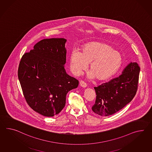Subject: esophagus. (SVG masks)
Segmentation results:
<instances>
[{"label":"esophagus","mask_w":152,"mask_h":152,"mask_svg":"<svg viewBox=\"0 0 152 152\" xmlns=\"http://www.w3.org/2000/svg\"><path fill=\"white\" fill-rule=\"evenodd\" d=\"M80 86H81V87H84V88H85V87H86L87 86V83H85V82L83 81H80Z\"/></svg>","instance_id":"obj_1"}]
</instances>
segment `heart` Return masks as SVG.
<instances>
[{
    "label": "heart",
    "instance_id": "1",
    "mask_svg": "<svg viewBox=\"0 0 152 152\" xmlns=\"http://www.w3.org/2000/svg\"><path fill=\"white\" fill-rule=\"evenodd\" d=\"M123 61L120 52L100 42H91L82 45L80 52L73 51L70 57L71 69L74 74H81L89 63V77H96L99 81L114 75L121 68Z\"/></svg>",
    "mask_w": 152,
    "mask_h": 152
}]
</instances>
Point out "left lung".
Returning a JSON list of instances; mask_svg holds the SVG:
<instances>
[{
    "instance_id": "left-lung-1",
    "label": "left lung",
    "mask_w": 152,
    "mask_h": 152,
    "mask_svg": "<svg viewBox=\"0 0 152 152\" xmlns=\"http://www.w3.org/2000/svg\"><path fill=\"white\" fill-rule=\"evenodd\" d=\"M140 67L137 63H131L122 74L94 88L96 99L93 111L107 116L122 109L133 99L137 92Z\"/></svg>"
}]
</instances>
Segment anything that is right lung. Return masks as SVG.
<instances>
[{"mask_svg": "<svg viewBox=\"0 0 152 152\" xmlns=\"http://www.w3.org/2000/svg\"><path fill=\"white\" fill-rule=\"evenodd\" d=\"M64 38L44 39L25 53L18 68V78L27 103L45 116L57 115L65 105L67 93L78 81L64 68L66 50Z\"/></svg>", "mask_w": 152, "mask_h": 152, "instance_id": "1", "label": "right lung"}]
</instances>
